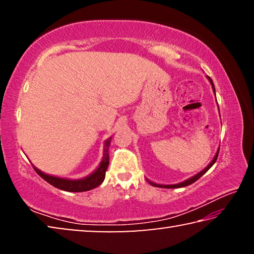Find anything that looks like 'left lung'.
Segmentation results:
<instances>
[{
    "label": "left lung",
    "instance_id": "1",
    "mask_svg": "<svg viewBox=\"0 0 254 254\" xmlns=\"http://www.w3.org/2000/svg\"><path fill=\"white\" fill-rule=\"evenodd\" d=\"M208 78V80L210 81V84H212V88H213V91H214V93H215V87H214V84H213V80L210 79V77H207ZM218 152H220V149L217 150V152H216V154H215V157H214V159L212 161H210V163L209 165L206 167L205 169H203L200 171V173H198L197 175H195V176H192V177H190L189 179H187V180H185V182H183V183H179V184H175V185H159V184H154V183H152V182H150V180H148V183L150 184V185H152V186H156V187H161V188H182V187H185V186H188V185H191L192 183H195L196 180H198L201 176H203L206 171H207L210 167H212L215 162H216V160H217V157H218Z\"/></svg>",
    "mask_w": 254,
    "mask_h": 254
}]
</instances>
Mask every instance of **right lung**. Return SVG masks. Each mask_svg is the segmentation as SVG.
<instances>
[{
    "mask_svg": "<svg viewBox=\"0 0 254 254\" xmlns=\"http://www.w3.org/2000/svg\"><path fill=\"white\" fill-rule=\"evenodd\" d=\"M110 142H111V137L105 141L104 153H103V159L100 163V166H98V168L94 171L93 174H91L85 178L75 179V180L59 178V177H55V176H50V175L42 173V171L36 168V167H33V168H34V170H36V173L39 175L42 179H45L47 183L53 185L54 187L62 189V190L72 191V192L91 190V189L96 188L97 186H100L103 182H104L105 173H106V169H107V167H109V162H110V157H109Z\"/></svg>",
    "mask_w": 254,
    "mask_h": 254,
    "instance_id": "right-lung-1",
    "label": "right lung"
}]
</instances>
